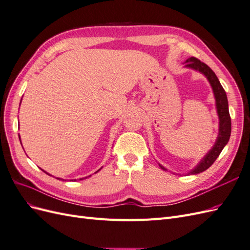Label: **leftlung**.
<instances>
[{
    "label": "left lung",
    "instance_id": "left-lung-1",
    "mask_svg": "<svg viewBox=\"0 0 250 250\" xmlns=\"http://www.w3.org/2000/svg\"><path fill=\"white\" fill-rule=\"evenodd\" d=\"M186 66L192 67L194 70H197L204 74L208 79L211 87H213L215 98H216V105H217V111L219 119H220V127H219V135L215 146L211 148L209 152L204 156L201 163L196 167L191 174H198L200 172L206 171L208 169L211 165L215 163V161L220 155L222 149L228 144L230 132H231V120L229 111V102L228 97H226V93L224 88L222 87L220 81L217 78L216 74L213 72L210 67L204 62H200L199 59L196 57H190L186 60ZM161 168L166 170L161 166Z\"/></svg>",
    "mask_w": 250,
    "mask_h": 250
}]
</instances>
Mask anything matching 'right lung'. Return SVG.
Segmentation results:
<instances>
[{"label": "right lung", "mask_w": 250, "mask_h": 250, "mask_svg": "<svg viewBox=\"0 0 250 250\" xmlns=\"http://www.w3.org/2000/svg\"><path fill=\"white\" fill-rule=\"evenodd\" d=\"M19 138H20V135H19ZM47 174H48V173H47ZM57 179H58V178H57Z\"/></svg>", "instance_id": "obj_1"}]
</instances>
